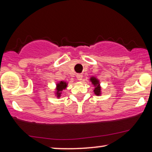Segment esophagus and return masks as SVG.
Wrapping results in <instances>:
<instances>
[{"mask_svg": "<svg viewBox=\"0 0 152 152\" xmlns=\"http://www.w3.org/2000/svg\"><path fill=\"white\" fill-rule=\"evenodd\" d=\"M76 77H77V80H78L79 81H81V80H82L83 75H82V74H77Z\"/></svg>", "mask_w": 152, "mask_h": 152, "instance_id": "esophagus-1", "label": "esophagus"}]
</instances>
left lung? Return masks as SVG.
Instances as JSON below:
<instances>
[{"label": "left lung", "mask_w": 152, "mask_h": 152, "mask_svg": "<svg viewBox=\"0 0 152 152\" xmlns=\"http://www.w3.org/2000/svg\"><path fill=\"white\" fill-rule=\"evenodd\" d=\"M91 82H92V84L95 86L94 90H93V92L96 95H101V87L100 85H99V80H97L96 77H91L90 79Z\"/></svg>", "instance_id": "obj_1"}]
</instances>
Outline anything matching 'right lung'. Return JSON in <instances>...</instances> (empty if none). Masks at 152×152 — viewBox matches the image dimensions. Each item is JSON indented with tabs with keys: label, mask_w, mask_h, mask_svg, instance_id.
I'll list each match as a JSON object with an SVG mask.
<instances>
[{
	"label": "right lung",
	"mask_w": 152,
	"mask_h": 152,
	"mask_svg": "<svg viewBox=\"0 0 152 152\" xmlns=\"http://www.w3.org/2000/svg\"><path fill=\"white\" fill-rule=\"evenodd\" d=\"M68 84L65 82H58L57 84V86H56V93L55 95L58 98H59L60 96H61V91L64 90V89H66V87H67Z\"/></svg>",
	"instance_id": "add662e5"
}]
</instances>
